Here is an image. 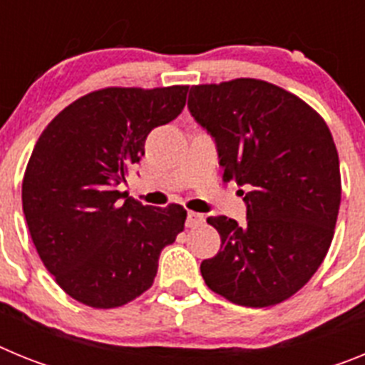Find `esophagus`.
I'll use <instances>...</instances> for the list:
<instances>
[{"mask_svg": "<svg viewBox=\"0 0 365 365\" xmlns=\"http://www.w3.org/2000/svg\"><path fill=\"white\" fill-rule=\"evenodd\" d=\"M205 222V215L199 214V212H188V219H186V227L193 228V227H199Z\"/></svg>", "mask_w": 365, "mask_h": 365, "instance_id": "obj_1", "label": "esophagus"}]
</instances>
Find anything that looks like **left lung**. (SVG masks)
<instances>
[{
	"label": "left lung",
	"mask_w": 365,
	"mask_h": 365,
	"mask_svg": "<svg viewBox=\"0 0 365 365\" xmlns=\"http://www.w3.org/2000/svg\"><path fill=\"white\" fill-rule=\"evenodd\" d=\"M192 117L215 138L222 180L247 186V222L210 215L221 248L201 263L208 289L243 307L291 298L322 265L336 227L340 163L324 118L265 80L190 89Z\"/></svg>",
	"instance_id": "obj_1"
}]
</instances>
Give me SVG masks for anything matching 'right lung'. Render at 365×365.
<instances>
[{
    "label": "right lung",
    "instance_id": "add662e5",
    "mask_svg": "<svg viewBox=\"0 0 365 365\" xmlns=\"http://www.w3.org/2000/svg\"><path fill=\"white\" fill-rule=\"evenodd\" d=\"M188 86L104 87L60 111L32 150L21 202L45 269L76 302L115 309L146 292L185 230L180 205L151 208L120 185L151 130L179 117Z\"/></svg>",
    "mask_w": 365,
    "mask_h": 365
}]
</instances>
